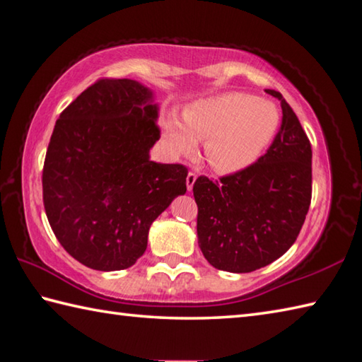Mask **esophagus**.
<instances>
[{"mask_svg": "<svg viewBox=\"0 0 362 362\" xmlns=\"http://www.w3.org/2000/svg\"><path fill=\"white\" fill-rule=\"evenodd\" d=\"M194 182H196V174L194 173H188V175H187V187H188L189 192H192V189H193Z\"/></svg>", "mask_w": 362, "mask_h": 362, "instance_id": "34e87169", "label": "esophagus"}]
</instances>
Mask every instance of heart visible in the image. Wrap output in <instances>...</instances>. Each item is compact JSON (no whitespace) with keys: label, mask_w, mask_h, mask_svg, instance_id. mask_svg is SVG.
Segmentation results:
<instances>
[{"label":"heart","mask_w":362,"mask_h":362,"mask_svg":"<svg viewBox=\"0 0 362 362\" xmlns=\"http://www.w3.org/2000/svg\"><path fill=\"white\" fill-rule=\"evenodd\" d=\"M280 127L274 103L239 91L204 98L179 117L163 120V139L174 156L189 155L206 141V158L220 173L234 174L252 168L271 146Z\"/></svg>","instance_id":"obj_1"}]
</instances>
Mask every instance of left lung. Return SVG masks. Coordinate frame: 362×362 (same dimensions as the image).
I'll return each mask as SVG.
<instances>
[{
  "label": "left lung",
  "instance_id": "left-lung-1",
  "mask_svg": "<svg viewBox=\"0 0 362 362\" xmlns=\"http://www.w3.org/2000/svg\"><path fill=\"white\" fill-rule=\"evenodd\" d=\"M279 98L281 127L252 168L212 182L198 177V244L215 269L253 272L288 252L304 225L312 199V147L298 117Z\"/></svg>",
  "mask_w": 362,
  "mask_h": 362
}]
</instances>
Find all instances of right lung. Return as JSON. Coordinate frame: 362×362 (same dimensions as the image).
Masks as SVG:
<instances>
[{
	"instance_id": "right-lung-1",
	"label": "right lung",
	"mask_w": 362,
	"mask_h": 362,
	"mask_svg": "<svg viewBox=\"0 0 362 362\" xmlns=\"http://www.w3.org/2000/svg\"><path fill=\"white\" fill-rule=\"evenodd\" d=\"M158 104L146 85L101 78L60 114L42 170V198L63 248L96 271H122L147 248L150 225L187 192L182 164L150 161Z\"/></svg>"
}]
</instances>
